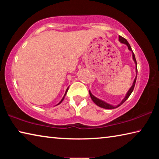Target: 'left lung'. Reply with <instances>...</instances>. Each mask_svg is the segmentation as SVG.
I'll list each match as a JSON object with an SVG mask.
<instances>
[{"instance_id":"obj_1","label":"left lung","mask_w":159,"mask_h":159,"mask_svg":"<svg viewBox=\"0 0 159 159\" xmlns=\"http://www.w3.org/2000/svg\"><path fill=\"white\" fill-rule=\"evenodd\" d=\"M118 40H119V41H120V43H124V44H125L126 45H127L128 48V50H130L131 52H132V53H133V60H134V63H135V71H136V74L138 75V66H137L136 59H135V57H134V54L133 53V50H132V48H131V47H130V44L128 43V42L127 41V40H126L125 39H124V38H123L122 36H119V39H118ZM136 79H137V76H136L135 78H134V81H133V85L131 86L130 89H129V90L128 91V93H126V95H125V96L124 99H123V100H122L121 102H120V104H118V105H116V106H113V105H111V104L107 103L106 102H104V101H103V100H101V99L97 98L96 97L94 96V95H93V94L91 93L90 90H89V94H90V98H91V99H92V100H93L94 102H95V104H96V105H98V106L99 107H102V108L107 109H113L117 108V107H118L119 106L121 105V104H122L123 103H124V102L126 101V99H127L129 98V97H130V95H131V93H132V92H133V89H134V85H135Z\"/></svg>"}]
</instances>
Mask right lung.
<instances>
[{
    "instance_id": "1",
    "label": "right lung",
    "mask_w": 159,
    "mask_h": 159,
    "mask_svg": "<svg viewBox=\"0 0 159 159\" xmlns=\"http://www.w3.org/2000/svg\"><path fill=\"white\" fill-rule=\"evenodd\" d=\"M68 90H69V87L67 88V89H66V92H65V94H64V97H63V98L61 99V101L59 102V103L57 104V105H58V104H61V102H62V101L64 100V98H65V96H66V93H67V91H68Z\"/></svg>"
}]
</instances>
